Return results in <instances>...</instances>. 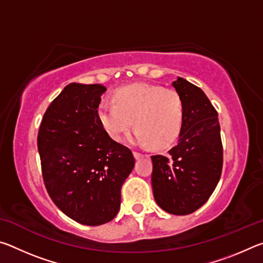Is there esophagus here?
<instances>
[{"mask_svg":"<svg viewBox=\"0 0 263 263\" xmlns=\"http://www.w3.org/2000/svg\"><path fill=\"white\" fill-rule=\"evenodd\" d=\"M133 157H135L136 160H139V159H141V158H144L145 155L142 154V153H139V152H133Z\"/></svg>","mask_w":263,"mask_h":263,"instance_id":"esophagus-1","label":"esophagus"}]
</instances>
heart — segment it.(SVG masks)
Instances as JSON below:
<instances>
[{
	"mask_svg": "<svg viewBox=\"0 0 263 263\" xmlns=\"http://www.w3.org/2000/svg\"><path fill=\"white\" fill-rule=\"evenodd\" d=\"M112 101L97 109V121L112 140L122 141L136 123L133 141L138 145L164 148L176 141L183 108L175 90L135 83L117 89Z\"/></svg>",
	"mask_w": 263,
	"mask_h": 263,
	"instance_id": "heart-1",
	"label": "heart"
}]
</instances>
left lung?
<instances>
[{"label": "left lung", "mask_w": 263, "mask_h": 263, "mask_svg": "<svg viewBox=\"0 0 263 263\" xmlns=\"http://www.w3.org/2000/svg\"><path fill=\"white\" fill-rule=\"evenodd\" d=\"M172 84L183 108L180 138L167 157H152V188L162 210L184 216L201 208L216 189L222 146L218 114L202 89L182 78Z\"/></svg>", "instance_id": "obj_1"}]
</instances>
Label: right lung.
Wrapping results in <instances>:
<instances>
[{
  "mask_svg": "<svg viewBox=\"0 0 263 263\" xmlns=\"http://www.w3.org/2000/svg\"><path fill=\"white\" fill-rule=\"evenodd\" d=\"M102 84L69 83L48 106L38 132L44 183L55 205L80 224L117 216L121 189L135 167L132 152L97 121Z\"/></svg>",
  "mask_w": 263,
  "mask_h": 263,
  "instance_id": "obj_1",
  "label": "right lung"
}]
</instances>
